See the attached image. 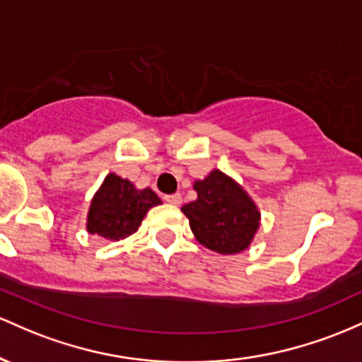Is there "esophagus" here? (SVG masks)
Masks as SVG:
<instances>
[{
    "label": "esophagus",
    "instance_id": "esophagus-1",
    "mask_svg": "<svg viewBox=\"0 0 362 362\" xmlns=\"http://www.w3.org/2000/svg\"><path fill=\"white\" fill-rule=\"evenodd\" d=\"M164 200L168 202L169 205L177 206V205H181L182 198H181V194H180V193H174V194H168V197H164Z\"/></svg>",
    "mask_w": 362,
    "mask_h": 362
}]
</instances>
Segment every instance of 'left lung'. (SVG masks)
Masks as SVG:
<instances>
[{"mask_svg":"<svg viewBox=\"0 0 362 362\" xmlns=\"http://www.w3.org/2000/svg\"><path fill=\"white\" fill-rule=\"evenodd\" d=\"M197 200L182 205L192 233L206 250L238 255L247 250L258 233L262 214L238 181L221 169L193 182Z\"/></svg>","mask_w":362,"mask_h":362,"instance_id":"left-lung-1","label":"left lung"}]
</instances>
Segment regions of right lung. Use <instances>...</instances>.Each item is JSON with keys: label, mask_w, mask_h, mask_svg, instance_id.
I'll list each match as a JSON object with an SVG mask.
<instances>
[{"label": "right lung", "mask_w": 362, "mask_h": 362, "mask_svg": "<svg viewBox=\"0 0 362 362\" xmlns=\"http://www.w3.org/2000/svg\"><path fill=\"white\" fill-rule=\"evenodd\" d=\"M162 200L150 188L138 189L129 180L115 173L104 177L92 197L87 214V230L105 241H119L136 233L152 206Z\"/></svg>", "instance_id": "right-lung-1"}]
</instances>
